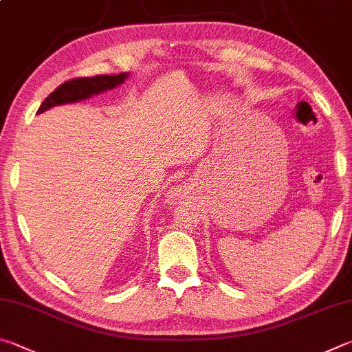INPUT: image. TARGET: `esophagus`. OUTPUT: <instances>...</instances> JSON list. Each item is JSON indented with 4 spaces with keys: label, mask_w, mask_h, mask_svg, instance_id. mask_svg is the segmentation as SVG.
<instances>
[{
    "label": "esophagus",
    "mask_w": 352,
    "mask_h": 352,
    "mask_svg": "<svg viewBox=\"0 0 352 352\" xmlns=\"http://www.w3.org/2000/svg\"><path fill=\"white\" fill-rule=\"evenodd\" d=\"M175 196H179V190H175V193H173Z\"/></svg>",
    "instance_id": "esophagus-1"
}]
</instances>
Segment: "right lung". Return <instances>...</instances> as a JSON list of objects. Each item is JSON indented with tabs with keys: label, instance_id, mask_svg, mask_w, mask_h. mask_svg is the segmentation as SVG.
I'll return each instance as SVG.
<instances>
[{
	"label": "right lung",
	"instance_id": "1",
	"mask_svg": "<svg viewBox=\"0 0 352 352\" xmlns=\"http://www.w3.org/2000/svg\"><path fill=\"white\" fill-rule=\"evenodd\" d=\"M128 77V72L117 74V76H96V77H80L72 78L61 83L57 89L49 94L45 102L38 108V114L45 113L46 109L57 107V104L74 103L78 100H85L91 96L100 94L103 91L113 89L116 86L122 85Z\"/></svg>",
	"mask_w": 352,
	"mask_h": 352
}]
</instances>
